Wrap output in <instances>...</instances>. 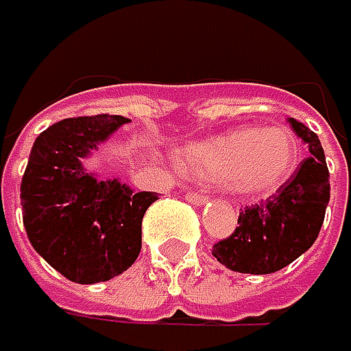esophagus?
I'll use <instances>...</instances> for the list:
<instances>
[{
  "label": "esophagus",
  "instance_id": "obj_1",
  "mask_svg": "<svg viewBox=\"0 0 351 351\" xmlns=\"http://www.w3.org/2000/svg\"><path fill=\"white\" fill-rule=\"evenodd\" d=\"M186 200H188V202H192V204H204V202L208 200V196H204V194H200V192H192V190H190V192L186 194Z\"/></svg>",
  "mask_w": 351,
  "mask_h": 351
}]
</instances>
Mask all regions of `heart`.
<instances>
[{"label": "heart", "mask_w": 351, "mask_h": 351, "mask_svg": "<svg viewBox=\"0 0 351 351\" xmlns=\"http://www.w3.org/2000/svg\"><path fill=\"white\" fill-rule=\"evenodd\" d=\"M295 161V138L281 128H240L180 153L182 169L188 176L230 184L240 194L277 190L293 173Z\"/></svg>", "instance_id": "obj_1"}]
</instances>
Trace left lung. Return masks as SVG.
Returning a JSON list of instances; mask_svg holds the SVG:
<instances>
[{
    "instance_id": "1",
    "label": "left lung",
    "mask_w": 351,
    "mask_h": 351,
    "mask_svg": "<svg viewBox=\"0 0 351 351\" xmlns=\"http://www.w3.org/2000/svg\"><path fill=\"white\" fill-rule=\"evenodd\" d=\"M311 155L293 176L261 204L240 210L236 232L213 246V256L238 273H275L308 250L319 238L331 196L329 169L319 136L289 117Z\"/></svg>"
}]
</instances>
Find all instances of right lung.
Wrapping results in <instances>:
<instances>
[{
  "label": "right lung",
  "mask_w": 351,
  "mask_h": 351,
  "mask_svg": "<svg viewBox=\"0 0 351 351\" xmlns=\"http://www.w3.org/2000/svg\"><path fill=\"white\" fill-rule=\"evenodd\" d=\"M128 121L109 113L68 117L32 145L20 184L24 230L32 248L70 281H109L141 254L143 217L157 192H134L82 167Z\"/></svg>",
  "instance_id": "add662e5"
}]
</instances>
